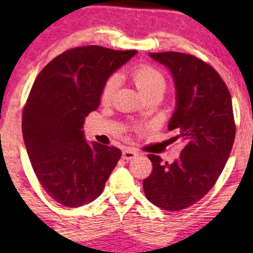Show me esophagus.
<instances>
[{"mask_svg": "<svg viewBox=\"0 0 253 253\" xmlns=\"http://www.w3.org/2000/svg\"><path fill=\"white\" fill-rule=\"evenodd\" d=\"M137 155H138V153H137L134 149H132V148H126V149L122 152V158H124L125 160H127V162H128V160L134 159Z\"/></svg>", "mask_w": 253, "mask_h": 253, "instance_id": "esophagus-1", "label": "esophagus"}]
</instances>
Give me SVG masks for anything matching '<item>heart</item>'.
Here are the masks:
<instances>
[{
	"label": "heart",
	"instance_id": "1",
	"mask_svg": "<svg viewBox=\"0 0 253 253\" xmlns=\"http://www.w3.org/2000/svg\"><path fill=\"white\" fill-rule=\"evenodd\" d=\"M132 79H133L134 84H136L137 89L144 95L148 91L153 90L155 88H164L165 86V79L163 77L162 73L157 70L155 67L149 65H142L138 66L132 71ZM117 83H119V77L117 76H111L110 78L106 81L104 84L103 90H101V101L106 103L110 100V98L114 94L115 89H116Z\"/></svg>",
	"mask_w": 253,
	"mask_h": 253
}]
</instances>
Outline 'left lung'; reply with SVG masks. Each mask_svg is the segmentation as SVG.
<instances>
[{
    "label": "left lung",
    "instance_id": "1",
    "mask_svg": "<svg viewBox=\"0 0 253 253\" xmlns=\"http://www.w3.org/2000/svg\"><path fill=\"white\" fill-rule=\"evenodd\" d=\"M171 73L176 106L168 129L183 143L178 159L163 163L148 155L153 171L143 180L145 197L164 211H177L208 193L223 171L235 139L233 103L215 70L192 55L149 52Z\"/></svg>",
    "mask_w": 253,
    "mask_h": 253
}]
</instances>
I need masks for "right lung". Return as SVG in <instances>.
Segmentation results:
<instances>
[{"label": "right lung", "mask_w": 253, "mask_h": 253, "mask_svg": "<svg viewBox=\"0 0 253 253\" xmlns=\"http://www.w3.org/2000/svg\"><path fill=\"white\" fill-rule=\"evenodd\" d=\"M136 53L76 47L53 58L35 79L23 110V139L38 180L56 202L76 208L103 192L121 150L86 142L82 128L98 109L106 81Z\"/></svg>", "instance_id": "right-lung-1"}]
</instances>
